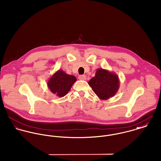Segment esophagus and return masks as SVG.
Masks as SVG:
<instances>
[{
  "label": "esophagus",
  "instance_id": "obj_1",
  "mask_svg": "<svg viewBox=\"0 0 161 161\" xmlns=\"http://www.w3.org/2000/svg\"><path fill=\"white\" fill-rule=\"evenodd\" d=\"M79 79L80 80H86L87 77H86V76L85 75H79Z\"/></svg>",
  "mask_w": 161,
  "mask_h": 161
}]
</instances>
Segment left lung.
I'll return each mask as SVG.
<instances>
[{
	"mask_svg": "<svg viewBox=\"0 0 161 161\" xmlns=\"http://www.w3.org/2000/svg\"><path fill=\"white\" fill-rule=\"evenodd\" d=\"M95 75L88 82L92 91L101 100H108L117 93L119 87L118 75L108 70L97 69Z\"/></svg>",
	"mask_w": 161,
	"mask_h": 161,
	"instance_id": "8db88e82",
	"label": "left lung"
}]
</instances>
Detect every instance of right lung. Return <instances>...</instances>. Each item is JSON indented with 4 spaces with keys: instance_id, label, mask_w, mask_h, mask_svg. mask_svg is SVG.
<instances>
[{
    "instance_id": "obj_1",
    "label": "right lung",
    "mask_w": 161,
    "mask_h": 161,
    "mask_svg": "<svg viewBox=\"0 0 161 161\" xmlns=\"http://www.w3.org/2000/svg\"><path fill=\"white\" fill-rule=\"evenodd\" d=\"M76 79L75 76L67 74L64 70L59 69L49 78L47 85L53 93L63 97L70 90Z\"/></svg>"
}]
</instances>
